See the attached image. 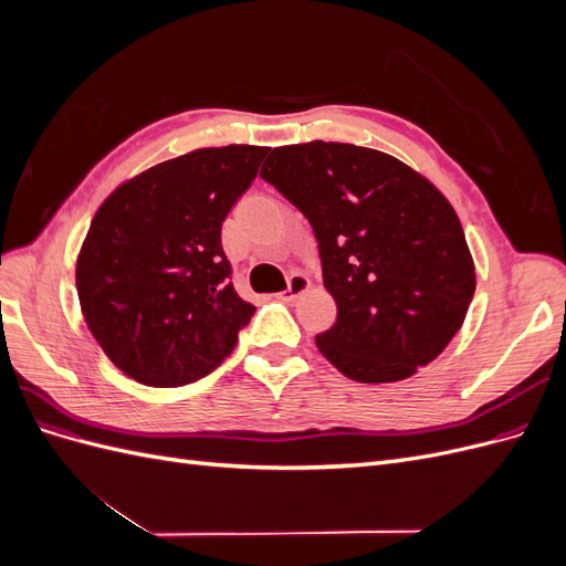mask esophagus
<instances>
[{
    "mask_svg": "<svg viewBox=\"0 0 566 566\" xmlns=\"http://www.w3.org/2000/svg\"><path fill=\"white\" fill-rule=\"evenodd\" d=\"M312 287V281L304 276V273H293V276H290V281H287V287H285V293H283V300H287V302H295L300 295H304L306 290Z\"/></svg>",
    "mask_w": 566,
    "mask_h": 566,
    "instance_id": "esophagus-1",
    "label": "esophagus"
}]
</instances>
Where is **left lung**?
<instances>
[{
  "instance_id": "obj_1",
  "label": "left lung",
  "mask_w": 566,
  "mask_h": 566,
  "mask_svg": "<svg viewBox=\"0 0 566 566\" xmlns=\"http://www.w3.org/2000/svg\"><path fill=\"white\" fill-rule=\"evenodd\" d=\"M262 179L310 219L337 304L318 352L356 382H397L447 349L474 295V262L439 188L389 153L339 142L271 150Z\"/></svg>"
}]
</instances>
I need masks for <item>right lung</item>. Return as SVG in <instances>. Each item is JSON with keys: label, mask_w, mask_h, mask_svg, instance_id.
<instances>
[{"label": "right lung", "mask_w": 566, "mask_h": 566, "mask_svg": "<svg viewBox=\"0 0 566 566\" xmlns=\"http://www.w3.org/2000/svg\"><path fill=\"white\" fill-rule=\"evenodd\" d=\"M266 146H212L153 165L101 202L75 283L92 335L148 387H181L233 352L254 306L238 297L221 221L256 177Z\"/></svg>", "instance_id": "add662e5"}]
</instances>
